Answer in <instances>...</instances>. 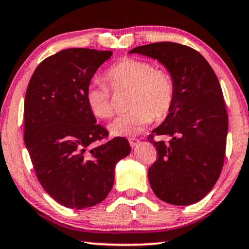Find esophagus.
Here are the masks:
<instances>
[{
  "mask_svg": "<svg viewBox=\"0 0 249 249\" xmlns=\"http://www.w3.org/2000/svg\"><path fill=\"white\" fill-rule=\"evenodd\" d=\"M139 142H140L139 139H137V138H129V143H130L131 147L138 146Z\"/></svg>",
  "mask_w": 249,
  "mask_h": 249,
  "instance_id": "esophagus-1",
  "label": "esophagus"
}]
</instances>
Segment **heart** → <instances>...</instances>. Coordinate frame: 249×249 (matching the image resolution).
<instances>
[{
    "instance_id": "b5f03b06",
    "label": "heart",
    "mask_w": 249,
    "mask_h": 249,
    "mask_svg": "<svg viewBox=\"0 0 249 249\" xmlns=\"http://www.w3.org/2000/svg\"><path fill=\"white\" fill-rule=\"evenodd\" d=\"M106 80L113 89H130V111L109 124L113 136H135L156 118H166L175 100V83L165 70L154 68L145 59L125 57L107 68ZM85 101L96 118L107 119L113 114L111 92L103 83L91 82L85 89Z\"/></svg>"
}]
</instances>
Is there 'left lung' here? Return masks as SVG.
Returning a JSON list of instances; mask_svg holds the SVG:
<instances>
[{
	"mask_svg": "<svg viewBox=\"0 0 249 249\" xmlns=\"http://www.w3.org/2000/svg\"><path fill=\"white\" fill-rule=\"evenodd\" d=\"M129 53L157 59L175 83L171 112L148 137L157 150L148 169L151 189L164 202H199L218 181L225 160L228 114L217 75L200 53L176 42H155ZM155 134L167 135L170 142H156Z\"/></svg>",
	"mask_w": 249,
	"mask_h": 249,
	"instance_id": "left-lung-1",
	"label": "left lung"
}]
</instances>
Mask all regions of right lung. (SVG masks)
<instances>
[{
    "mask_svg": "<svg viewBox=\"0 0 249 249\" xmlns=\"http://www.w3.org/2000/svg\"><path fill=\"white\" fill-rule=\"evenodd\" d=\"M109 50L70 48L38 65L24 99V143L38 181L59 204L85 209L100 203L113 186L114 168L130 154L124 137H107L85 101L95 71Z\"/></svg>",
    "mask_w": 249,
    "mask_h": 249,
    "instance_id": "right-lung-1",
    "label": "right lung"
}]
</instances>
